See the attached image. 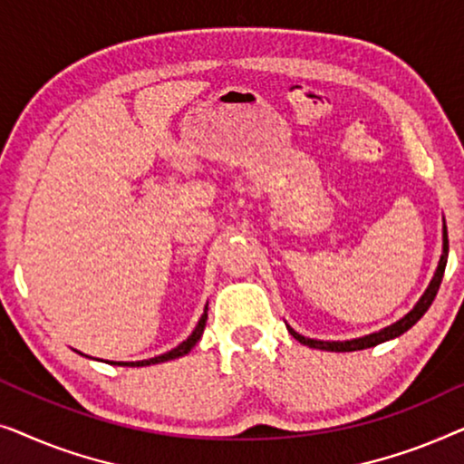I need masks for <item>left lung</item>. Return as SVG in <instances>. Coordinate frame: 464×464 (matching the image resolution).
<instances>
[{
  "mask_svg": "<svg viewBox=\"0 0 464 464\" xmlns=\"http://www.w3.org/2000/svg\"><path fill=\"white\" fill-rule=\"evenodd\" d=\"M446 264H448V230L446 226H443V256L440 259V266H437V272L433 276V281H430L429 289L424 291V295L420 297V302L416 304L414 310L408 313L403 316L401 321L392 323L391 327H384L382 332L378 334H370L365 335V338H357V340H348V342H323V340H310V338H304L294 329H289V334L294 335L297 342H302V344H306L310 348H321V351H332V353H353V351H363V348H372L376 344H382L386 340H392L397 338V335H401L408 332L411 325H416V321H420V316L427 313L430 304H433L437 291H440V285H441V278H443V272H446Z\"/></svg>",
  "mask_w": 464,
  "mask_h": 464,
  "instance_id": "8db88e82",
  "label": "left lung"
}]
</instances>
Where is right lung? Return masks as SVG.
<instances>
[{
  "mask_svg": "<svg viewBox=\"0 0 464 464\" xmlns=\"http://www.w3.org/2000/svg\"><path fill=\"white\" fill-rule=\"evenodd\" d=\"M207 310H208V308H205V314L200 316L198 325H196V329H194V332H192V335H189V338H188L186 342H181L179 346L173 348V351L164 353V354H160V357L148 359V361H135V363H116V361H111V365H132V367L137 365V367H143V365H151V363H162V361H170V359H179V357H183V354H188L189 351H192V348L196 346V342L200 340L202 332H205V325H207Z\"/></svg>",
  "mask_w": 464,
  "mask_h": 464,
  "instance_id": "add662e5",
  "label": "right lung"
}]
</instances>
